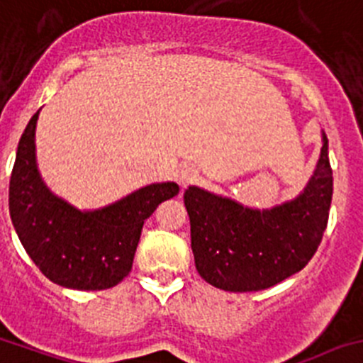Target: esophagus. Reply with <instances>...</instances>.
Listing matches in <instances>:
<instances>
[{
  "instance_id": "34e87169",
  "label": "esophagus",
  "mask_w": 363,
  "mask_h": 363,
  "mask_svg": "<svg viewBox=\"0 0 363 363\" xmlns=\"http://www.w3.org/2000/svg\"><path fill=\"white\" fill-rule=\"evenodd\" d=\"M196 179H198V172H196L194 169H191V167L179 169V172H178V184L182 185V187H187V185L194 184Z\"/></svg>"
}]
</instances>
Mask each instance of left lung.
Here are the masks:
<instances>
[{
  "label": "left lung",
  "instance_id": "obj_1",
  "mask_svg": "<svg viewBox=\"0 0 363 363\" xmlns=\"http://www.w3.org/2000/svg\"><path fill=\"white\" fill-rule=\"evenodd\" d=\"M331 194L326 135L305 192L272 210L244 208L231 199L189 187L184 201L199 276L228 292H257L296 274L323 240Z\"/></svg>",
  "mask_w": 363,
  "mask_h": 363
}]
</instances>
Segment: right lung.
<instances>
[{
	"label": "right lung",
	"instance_id": "1",
	"mask_svg": "<svg viewBox=\"0 0 363 363\" xmlns=\"http://www.w3.org/2000/svg\"><path fill=\"white\" fill-rule=\"evenodd\" d=\"M37 119L39 112L21 135L10 176L9 208L17 237L57 285L76 291L116 287L132 271L144 220L179 187L155 184L96 212L72 208L48 191L37 171Z\"/></svg>",
	"mask_w": 363,
	"mask_h": 363
}]
</instances>
